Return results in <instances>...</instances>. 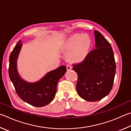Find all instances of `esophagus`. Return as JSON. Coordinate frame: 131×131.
I'll use <instances>...</instances> for the list:
<instances>
[{"mask_svg": "<svg viewBox=\"0 0 131 131\" xmlns=\"http://www.w3.org/2000/svg\"><path fill=\"white\" fill-rule=\"evenodd\" d=\"M66 69H67L68 70H70L72 69V66H71L70 64H68L67 65H66Z\"/></svg>", "mask_w": 131, "mask_h": 131, "instance_id": "obj_1", "label": "esophagus"}]
</instances>
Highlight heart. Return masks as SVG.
<instances>
[{"mask_svg":"<svg viewBox=\"0 0 131 131\" xmlns=\"http://www.w3.org/2000/svg\"><path fill=\"white\" fill-rule=\"evenodd\" d=\"M91 39L87 34H74L68 39L61 46V50L69 51L73 49L69 54V58L73 62L83 61L89 53L91 46Z\"/></svg>","mask_w":131,"mask_h":131,"instance_id":"1","label":"heart"}]
</instances>
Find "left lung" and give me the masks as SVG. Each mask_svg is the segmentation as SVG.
I'll return each mask as SVG.
<instances>
[{
  "instance_id": "obj_1",
  "label": "left lung",
  "mask_w": 131,
  "mask_h": 131,
  "mask_svg": "<svg viewBox=\"0 0 131 131\" xmlns=\"http://www.w3.org/2000/svg\"><path fill=\"white\" fill-rule=\"evenodd\" d=\"M95 48L73 68L78 76V95L89 102L99 101L109 94L113 85L116 66L110 44L100 32L94 31Z\"/></svg>"
}]
</instances>
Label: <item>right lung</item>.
Here are the masks:
<instances>
[{
	"label": "right lung",
	"instance_id": "obj_1",
	"mask_svg": "<svg viewBox=\"0 0 131 131\" xmlns=\"http://www.w3.org/2000/svg\"><path fill=\"white\" fill-rule=\"evenodd\" d=\"M19 41L11 52L9 58L8 74L15 91L24 102L35 107H43L51 102L57 92L58 82L66 72L65 66L51 71L39 81L28 83L19 76L17 61L22 47Z\"/></svg>",
	"mask_w": 131,
	"mask_h": 131
}]
</instances>
